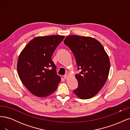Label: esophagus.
Segmentation results:
<instances>
[{
    "mask_svg": "<svg viewBox=\"0 0 130 130\" xmlns=\"http://www.w3.org/2000/svg\"><path fill=\"white\" fill-rule=\"evenodd\" d=\"M63 77H64V78H65V79H67V78L68 77V75L66 74H65L63 76Z\"/></svg>",
    "mask_w": 130,
    "mask_h": 130,
    "instance_id": "34e87169",
    "label": "esophagus"
}]
</instances>
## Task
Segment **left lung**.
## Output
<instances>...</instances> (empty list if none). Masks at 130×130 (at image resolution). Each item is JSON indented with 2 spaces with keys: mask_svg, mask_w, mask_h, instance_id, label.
<instances>
[{
  "mask_svg": "<svg viewBox=\"0 0 130 130\" xmlns=\"http://www.w3.org/2000/svg\"><path fill=\"white\" fill-rule=\"evenodd\" d=\"M64 43L72 50L78 69L75 75L78 87L74 93L81 99L92 98L103 87L107 80L110 61L100 42L90 37L70 35Z\"/></svg>",
  "mask_w": 130,
  "mask_h": 130,
  "instance_id": "obj_1",
  "label": "left lung"
}]
</instances>
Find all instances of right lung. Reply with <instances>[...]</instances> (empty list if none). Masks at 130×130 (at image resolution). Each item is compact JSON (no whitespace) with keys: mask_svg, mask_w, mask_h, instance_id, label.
Here are the masks:
<instances>
[{"mask_svg":"<svg viewBox=\"0 0 130 130\" xmlns=\"http://www.w3.org/2000/svg\"><path fill=\"white\" fill-rule=\"evenodd\" d=\"M64 36H38L30 41L18 57L17 72L25 87L34 95L48 96L57 89L61 77L52 56Z\"/></svg>","mask_w":130,"mask_h":130,"instance_id":"add662e5","label":"right lung"}]
</instances>
